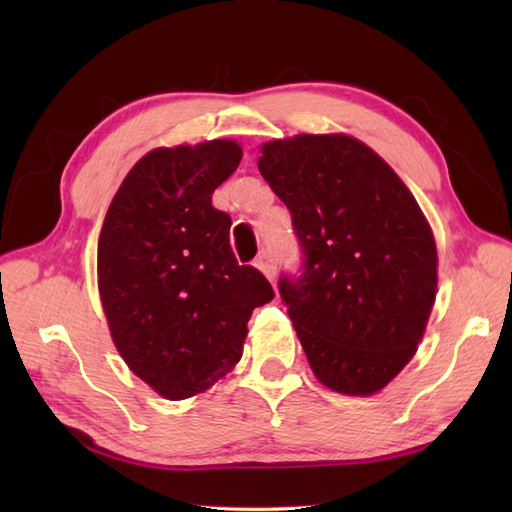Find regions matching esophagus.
Returning <instances> with one entry per match:
<instances>
[{"instance_id": "esophagus-1", "label": "esophagus", "mask_w": 512, "mask_h": 512, "mask_svg": "<svg viewBox=\"0 0 512 512\" xmlns=\"http://www.w3.org/2000/svg\"><path fill=\"white\" fill-rule=\"evenodd\" d=\"M255 266L262 270V273L270 279V281H275V275H277V264H275V257L270 255V253H262L257 257V262H255Z\"/></svg>"}]
</instances>
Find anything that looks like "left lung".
Listing matches in <instances>:
<instances>
[{
  "mask_svg": "<svg viewBox=\"0 0 512 512\" xmlns=\"http://www.w3.org/2000/svg\"><path fill=\"white\" fill-rule=\"evenodd\" d=\"M257 165L301 244V275L281 277L279 295L314 376L339 394H376L416 354L436 301L427 217L394 169L352 136L273 140Z\"/></svg>",
  "mask_w": 512,
  "mask_h": 512,
  "instance_id": "8db88e82",
  "label": "left lung"
}]
</instances>
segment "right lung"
Masks as SVG:
<instances>
[{
  "label": "right lung",
  "mask_w": 512,
  "mask_h": 512,
  "mask_svg": "<svg viewBox=\"0 0 512 512\" xmlns=\"http://www.w3.org/2000/svg\"><path fill=\"white\" fill-rule=\"evenodd\" d=\"M242 160L235 140L158 147L127 173L99 237V292L116 350L169 400L209 389L242 358L246 323L275 297L228 244L213 191Z\"/></svg>",
  "instance_id": "obj_1"
}]
</instances>
